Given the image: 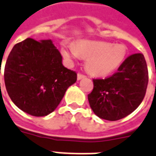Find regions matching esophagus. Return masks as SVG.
I'll use <instances>...</instances> for the list:
<instances>
[{"label": "esophagus", "mask_w": 156, "mask_h": 156, "mask_svg": "<svg viewBox=\"0 0 156 156\" xmlns=\"http://www.w3.org/2000/svg\"><path fill=\"white\" fill-rule=\"evenodd\" d=\"M85 77H86V75L83 74V73H78V80H80V79H82V78H85Z\"/></svg>", "instance_id": "obj_1"}]
</instances>
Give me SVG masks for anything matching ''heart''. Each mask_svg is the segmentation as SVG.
Returning <instances> with one entry per match:
<instances>
[{"instance_id": "heart-1", "label": "heart", "mask_w": 156, "mask_h": 156, "mask_svg": "<svg viewBox=\"0 0 156 156\" xmlns=\"http://www.w3.org/2000/svg\"><path fill=\"white\" fill-rule=\"evenodd\" d=\"M62 54L68 59L78 58L80 55L87 57V70L93 74L103 76L121 65L126 55V48L123 44L112 45L107 42L83 40L76 45L73 44L63 45Z\"/></svg>"}]
</instances>
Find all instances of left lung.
I'll return each instance as SVG.
<instances>
[{"label": "left lung", "mask_w": 156, "mask_h": 156, "mask_svg": "<svg viewBox=\"0 0 156 156\" xmlns=\"http://www.w3.org/2000/svg\"><path fill=\"white\" fill-rule=\"evenodd\" d=\"M93 81L87 98L93 112L107 121L124 118L139 107L146 95L149 75L145 57L140 53L130 55L114 74Z\"/></svg>", "instance_id": "obj_1"}]
</instances>
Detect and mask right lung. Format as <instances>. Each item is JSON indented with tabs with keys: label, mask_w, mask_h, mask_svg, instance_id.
Returning a JSON list of instances; mask_svg holds the SVG:
<instances>
[{
	"label": "right lung",
	"mask_w": 156,
	"mask_h": 156,
	"mask_svg": "<svg viewBox=\"0 0 156 156\" xmlns=\"http://www.w3.org/2000/svg\"><path fill=\"white\" fill-rule=\"evenodd\" d=\"M4 79L16 106L30 115L44 116L56 109L68 87L77 81V73L63 66L51 40L28 38L11 49Z\"/></svg>",
	"instance_id": "obj_1"
}]
</instances>
